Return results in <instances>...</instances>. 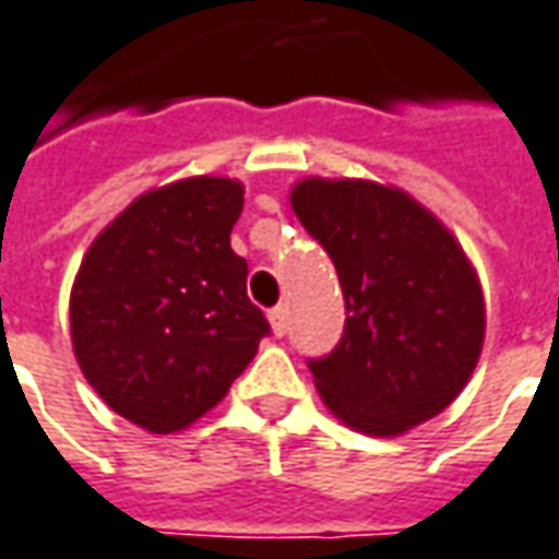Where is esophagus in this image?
Instances as JSON below:
<instances>
[{"mask_svg":"<svg viewBox=\"0 0 559 559\" xmlns=\"http://www.w3.org/2000/svg\"><path fill=\"white\" fill-rule=\"evenodd\" d=\"M269 320H272V333L284 335L290 326V311H287V306H275L269 311Z\"/></svg>","mask_w":559,"mask_h":559,"instance_id":"34e87169","label":"esophagus"}]
</instances>
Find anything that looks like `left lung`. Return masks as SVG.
Masks as SVG:
<instances>
[{
  "mask_svg": "<svg viewBox=\"0 0 559 559\" xmlns=\"http://www.w3.org/2000/svg\"><path fill=\"white\" fill-rule=\"evenodd\" d=\"M290 205L345 293L338 345L308 360L335 417L400 436L448 408L484 345V296L448 226L396 187L306 178Z\"/></svg>",
  "mask_w": 559,
  "mask_h": 559,
  "instance_id": "1",
  "label": "left lung"
}]
</instances>
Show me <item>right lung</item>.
I'll return each mask as SVG.
<instances>
[{"mask_svg": "<svg viewBox=\"0 0 559 559\" xmlns=\"http://www.w3.org/2000/svg\"><path fill=\"white\" fill-rule=\"evenodd\" d=\"M245 187L185 178L132 202L78 269L69 320L78 366L117 415L178 432L224 400L269 320L229 248Z\"/></svg>", "mask_w": 559, "mask_h": 559, "instance_id": "right-lung-1", "label": "right lung"}]
</instances>
